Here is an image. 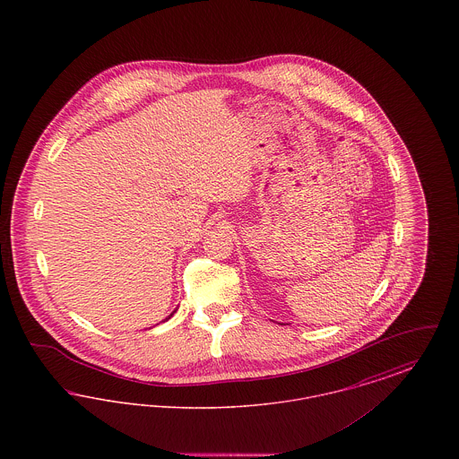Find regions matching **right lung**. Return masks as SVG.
I'll return each mask as SVG.
<instances>
[{
    "label": "right lung",
    "instance_id": "add662e5",
    "mask_svg": "<svg viewBox=\"0 0 459 459\" xmlns=\"http://www.w3.org/2000/svg\"><path fill=\"white\" fill-rule=\"evenodd\" d=\"M175 313V311H174ZM174 313H170V316H172V315H174ZM170 316H169V318H170ZM169 318H167V320H169Z\"/></svg>",
    "mask_w": 459,
    "mask_h": 459
}]
</instances>
